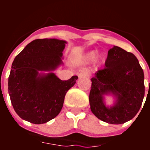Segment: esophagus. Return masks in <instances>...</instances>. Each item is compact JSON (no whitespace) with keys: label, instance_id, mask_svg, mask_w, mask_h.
I'll return each instance as SVG.
<instances>
[{"label":"esophagus","instance_id":"esophagus-1","mask_svg":"<svg viewBox=\"0 0 150 150\" xmlns=\"http://www.w3.org/2000/svg\"><path fill=\"white\" fill-rule=\"evenodd\" d=\"M88 76V74L86 72V71H82L81 72L78 74V76H79V78H84V77H86V76Z\"/></svg>","mask_w":150,"mask_h":150}]
</instances>
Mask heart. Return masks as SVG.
Segmentation results:
<instances>
[{
  "label": "heart",
  "instance_id": "heart-1",
  "mask_svg": "<svg viewBox=\"0 0 150 150\" xmlns=\"http://www.w3.org/2000/svg\"><path fill=\"white\" fill-rule=\"evenodd\" d=\"M96 55H97V52L93 50V51H90L86 52V54L82 56V58L79 59V62L80 63H83V64H88L90 62H91L92 61H94L96 58ZM104 59V55H99L97 57V62H103Z\"/></svg>",
  "mask_w": 150,
  "mask_h": 150
}]
</instances>
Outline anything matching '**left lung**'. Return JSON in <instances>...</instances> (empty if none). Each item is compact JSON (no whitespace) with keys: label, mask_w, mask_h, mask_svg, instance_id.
Here are the masks:
<instances>
[{"label":"left lung","mask_w":150,"mask_h":150,"mask_svg":"<svg viewBox=\"0 0 150 150\" xmlns=\"http://www.w3.org/2000/svg\"><path fill=\"white\" fill-rule=\"evenodd\" d=\"M105 66L91 79L90 108L101 121L123 124L132 120L142 105L145 94L144 71L134 54L116 46L108 51ZM107 95L115 99L112 105L105 104Z\"/></svg>","instance_id":"left-lung-1"}]
</instances>
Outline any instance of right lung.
I'll return each mask as SVG.
<instances>
[{
    "instance_id": "1",
    "label": "right lung",
    "mask_w": 150,
    "mask_h": 150,
    "mask_svg": "<svg viewBox=\"0 0 150 150\" xmlns=\"http://www.w3.org/2000/svg\"><path fill=\"white\" fill-rule=\"evenodd\" d=\"M65 40L38 39L16 56L8 79V92L14 110L22 120L43 124L56 117L67 91L78 76L62 81L53 73L63 65Z\"/></svg>"
}]
</instances>
